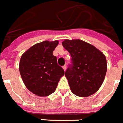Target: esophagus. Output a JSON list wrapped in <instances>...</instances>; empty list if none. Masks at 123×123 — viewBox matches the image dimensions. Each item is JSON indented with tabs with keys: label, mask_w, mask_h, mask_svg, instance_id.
Returning <instances> with one entry per match:
<instances>
[{
	"label": "esophagus",
	"mask_w": 123,
	"mask_h": 123,
	"mask_svg": "<svg viewBox=\"0 0 123 123\" xmlns=\"http://www.w3.org/2000/svg\"><path fill=\"white\" fill-rule=\"evenodd\" d=\"M63 69L64 71H66V66L65 65V66H63Z\"/></svg>",
	"instance_id": "obj_1"
}]
</instances>
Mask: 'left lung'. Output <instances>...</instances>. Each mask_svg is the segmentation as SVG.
<instances>
[{"instance_id":"left-lung-1","label":"left lung","mask_w":123,"mask_h":123,"mask_svg":"<svg viewBox=\"0 0 123 123\" xmlns=\"http://www.w3.org/2000/svg\"><path fill=\"white\" fill-rule=\"evenodd\" d=\"M62 45L72 57L65 76L72 93L81 97L94 94L105 78V55L94 46L80 39H66Z\"/></svg>"}]
</instances>
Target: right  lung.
<instances>
[{
  "label": "right lung",
  "mask_w": 123,
  "mask_h": 123,
  "mask_svg": "<svg viewBox=\"0 0 123 123\" xmlns=\"http://www.w3.org/2000/svg\"><path fill=\"white\" fill-rule=\"evenodd\" d=\"M58 41H45L32 46L21 56L19 72L29 90L39 96L55 92L64 70L57 63L53 51Z\"/></svg>",
  "instance_id": "right-lung-1"
}]
</instances>
